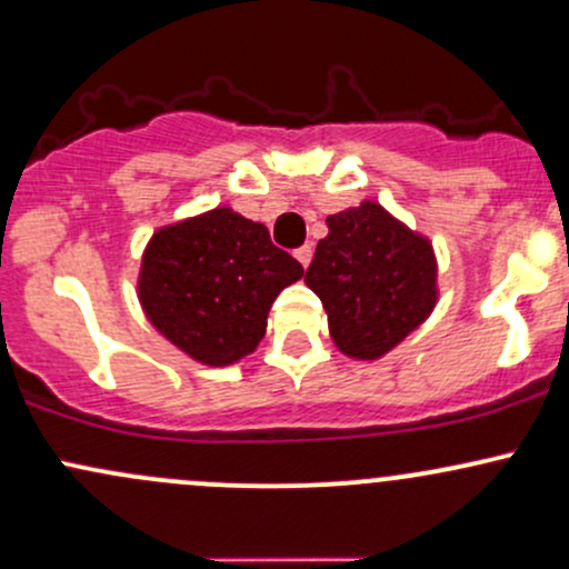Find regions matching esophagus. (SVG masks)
<instances>
[{
    "instance_id": "34e87169",
    "label": "esophagus",
    "mask_w": 569,
    "mask_h": 569,
    "mask_svg": "<svg viewBox=\"0 0 569 569\" xmlns=\"http://www.w3.org/2000/svg\"><path fill=\"white\" fill-rule=\"evenodd\" d=\"M295 256H297V261H299V264H302V267H308V264H310V259H313V248H310V246H302V248H297Z\"/></svg>"
}]
</instances>
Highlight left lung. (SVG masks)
<instances>
[{"label":"left lung","instance_id":"left-lung-1","mask_svg":"<svg viewBox=\"0 0 569 569\" xmlns=\"http://www.w3.org/2000/svg\"><path fill=\"white\" fill-rule=\"evenodd\" d=\"M305 283L323 302L342 353L376 361L432 316L437 256L429 237L365 199L327 218Z\"/></svg>","mask_w":569,"mask_h":569}]
</instances>
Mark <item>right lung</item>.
I'll return each instance as SVG.
<instances>
[{
    "label": "right lung",
    "mask_w": 569,
    "mask_h": 569,
    "mask_svg": "<svg viewBox=\"0 0 569 569\" xmlns=\"http://www.w3.org/2000/svg\"><path fill=\"white\" fill-rule=\"evenodd\" d=\"M302 264L272 246L264 223L218 204L159 227L142 251L137 299L151 327L208 367L253 353L274 297Z\"/></svg>",
    "instance_id": "right-lung-1"
}]
</instances>
